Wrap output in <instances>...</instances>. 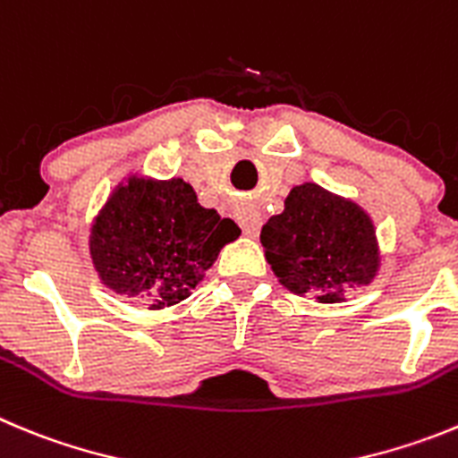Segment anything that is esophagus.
Instances as JSON below:
<instances>
[{
  "mask_svg": "<svg viewBox=\"0 0 458 458\" xmlns=\"http://www.w3.org/2000/svg\"><path fill=\"white\" fill-rule=\"evenodd\" d=\"M236 220L238 225L242 226V232H245V236L250 238H257L259 232H261V216H259L254 208H242V211L236 213Z\"/></svg>",
  "mask_w": 458,
  "mask_h": 458,
  "instance_id": "1",
  "label": "esophagus"
}]
</instances>
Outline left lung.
Returning <instances> with one entry per match:
<instances>
[{
  "label": "left lung",
  "mask_w": 458,
  "mask_h": 458,
  "mask_svg": "<svg viewBox=\"0 0 458 458\" xmlns=\"http://www.w3.org/2000/svg\"><path fill=\"white\" fill-rule=\"evenodd\" d=\"M261 245L288 291L318 293L320 301H338L345 288L368 286L379 267L370 217L318 183L293 188L284 213L263 225Z\"/></svg>",
  "instance_id": "obj_1"
}]
</instances>
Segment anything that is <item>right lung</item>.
Returning <instances> with one entry per match:
<instances>
[{
  "label": "right lung",
  "instance_id": "right-lung-1",
  "mask_svg": "<svg viewBox=\"0 0 458 458\" xmlns=\"http://www.w3.org/2000/svg\"><path fill=\"white\" fill-rule=\"evenodd\" d=\"M238 236L236 222L199 207L183 179L131 177L92 222L90 257L115 295L163 309L186 300Z\"/></svg>",
  "mask_w": 458,
  "mask_h": 458
}]
</instances>
